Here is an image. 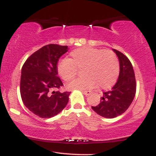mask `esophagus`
<instances>
[{"label":"esophagus","mask_w":156,"mask_h":156,"mask_svg":"<svg viewBox=\"0 0 156 156\" xmlns=\"http://www.w3.org/2000/svg\"><path fill=\"white\" fill-rule=\"evenodd\" d=\"M82 92L84 94V95H86V96H89V95H90L91 94V91H82Z\"/></svg>","instance_id":"obj_1"}]
</instances>
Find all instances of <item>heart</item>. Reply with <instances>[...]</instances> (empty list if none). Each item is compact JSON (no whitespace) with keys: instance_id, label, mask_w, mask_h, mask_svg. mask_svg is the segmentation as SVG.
<instances>
[{"instance_id":"b5f03b06","label":"heart","mask_w":156,"mask_h":156,"mask_svg":"<svg viewBox=\"0 0 156 156\" xmlns=\"http://www.w3.org/2000/svg\"><path fill=\"white\" fill-rule=\"evenodd\" d=\"M71 58H65L57 64V72L65 82L75 77L77 69L84 67L83 75L68 84L70 90L94 88L97 84L101 89H108L116 82L119 74V62L111 50L84 47L70 52Z\"/></svg>"}]
</instances>
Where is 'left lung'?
I'll return each instance as SVG.
<instances>
[{"instance_id": "left-lung-1", "label": "left lung", "mask_w": 156, "mask_h": 156, "mask_svg": "<svg viewBox=\"0 0 156 156\" xmlns=\"http://www.w3.org/2000/svg\"><path fill=\"white\" fill-rule=\"evenodd\" d=\"M119 60L120 72L116 84L112 90L103 93L100 103L91 108L100 116L113 119L128 109L136 94V83L133 68L127 57L113 49Z\"/></svg>"}]
</instances>
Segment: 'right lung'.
I'll use <instances>...</instances> for the list:
<instances>
[{"instance_id": "1", "label": "right lung", "mask_w": 156, "mask_h": 156, "mask_svg": "<svg viewBox=\"0 0 156 156\" xmlns=\"http://www.w3.org/2000/svg\"><path fill=\"white\" fill-rule=\"evenodd\" d=\"M67 46L50 44L30 56L21 70L20 95L25 106L40 118L56 116L69 101L70 92L55 90L63 85L57 65Z\"/></svg>"}]
</instances>
